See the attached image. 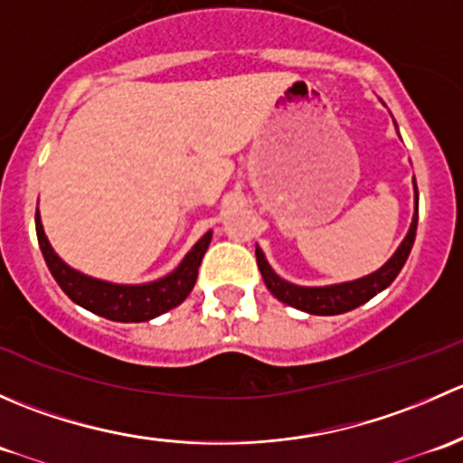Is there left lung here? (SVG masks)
I'll list each match as a JSON object with an SVG mask.
<instances>
[{"label": "left lung", "mask_w": 463, "mask_h": 463, "mask_svg": "<svg viewBox=\"0 0 463 463\" xmlns=\"http://www.w3.org/2000/svg\"><path fill=\"white\" fill-rule=\"evenodd\" d=\"M414 199L419 203V190L417 181H414ZM417 219H419V208L414 210L412 226H410L408 235H405L403 244L399 246L392 260L387 261L383 269H378L376 273L367 275V278L354 279V282L345 284H334V287H296V284L284 282L282 278L270 270L269 261L264 260V253L258 249L255 255H258V266L261 270V278H264L266 287L273 293L278 300H282L284 305L296 307V309L307 311V314L314 316H338L345 314V311H352L356 307L365 305L367 300L381 293L383 288L390 287L394 282L396 275L403 269L405 260H408L410 250H412L414 237H417Z\"/></svg>", "instance_id": "obj_1"}]
</instances>
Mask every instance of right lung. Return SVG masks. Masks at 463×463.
Returning a JSON list of instances; mask_svg holds the SVG:
<instances>
[{"label": "right lung", "instance_id": "right-lung-1", "mask_svg": "<svg viewBox=\"0 0 463 463\" xmlns=\"http://www.w3.org/2000/svg\"><path fill=\"white\" fill-rule=\"evenodd\" d=\"M35 231L46 266H49L51 275H53L55 282L60 284V288H62L76 305L85 307L91 314H98L102 316V318H109L116 322L152 320L156 318V316L165 314V311L175 309L176 305H181V302L190 296L194 282H197L199 266H202L203 253L210 244V237H213V232H205L202 240L193 246V250L185 255L184 261L179 264V269L172 270V273L165 275L163 279L141 284V287H123V284H109L102 282V279L87 278V275L78 273L71 266L64 264V261L53 253V249H51L37 210Z\"/></svg>", "mask_w": 463, "mask_h": 463}]
</instances>
